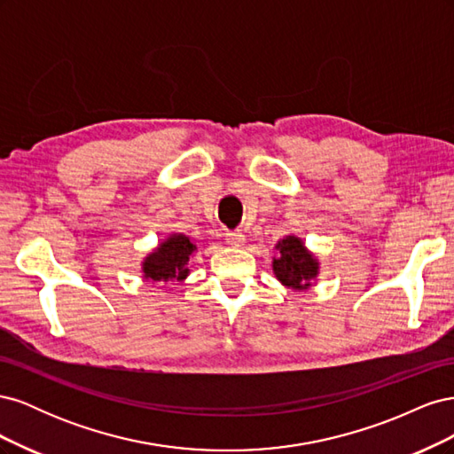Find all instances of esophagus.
Here are the masks:
<instances>
[{
	"instance_id": "esophagus-1",
	"label": "esophagus",
	"mask_w": 454,
	"mask_h": 454,
	"mask_svg": "<svg viewBox=\"0 0 454 454\" xmlns=\"http://www.w3.org/2000/svg\"><path fill=\"white\" fill-rule=\"evenodd\" d=\"M246 242V237L242 235V232L235 231V232H227V244L231 246V248H239V246H242Z\"/></svg>"
}]
</instances>
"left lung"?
I'll use <instances>...</instances> for the list:
<instances>
[{
  "mask_svg": "<svg viewBox=\"0 0 454 454\" xmlns=\"http://www.w3.org/2000/svg\"><path fill=\"white\" fill-rule=\"evenodd\" d=\"M272 272L277 280L295 292H305L320 272V261L307 250L305 242L295 235H287L274 246Z\"/></svg>",
  "mask_w": 454,
  "mask_h": 454,
  "instance_id": "left-lung-1",
  "label": "left lung"
}]
</instances>
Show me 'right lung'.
I'll use <instances>...</instances> for the list:
<instances>
[{
	"mask_svg": "<svg viewBox=\"0 0 454 454\" xmlns=\"http://www.w3.org/2000/svg\"><path fill=\"white\" fill-rule=\"evenodd\" d=\"M197 246L187 235L172 232L153 252L142 261V277L145 282H184L189 277V259Z\"/></svg>",
	"mask_w": 454,
	"mask_h": 454,
	"instance_id": "right-lung-1",
	"label": "right lung"
}]
</instances>
